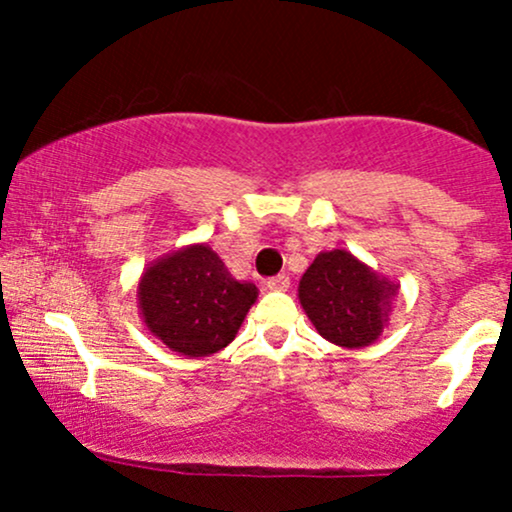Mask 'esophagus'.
I'll return each mask as SVG.
<instances>
[{"instance_id": "34e87169", "label": "esophagus", "mask_w": 512, "mask_h": 512, "mask_svg": "<svg viewBox=\"0 0 512 512\" xmlns=\"http://www.w3.org/2000/svg\"><path fill=\"white\" fill-rule=\"evenodd\" d=\"M291 286V279H289V274H276V276H272V279L267 281V289L269 291H286Z\"/></svg>"}]
</instances>
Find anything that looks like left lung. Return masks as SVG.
Returning a JSON list of instances; mask_svg holds the SVG:
<instances>
[{
	"mask_svg": "<svg viewBox=\"0 0 512 512\" xmlns=\"http://www.w3.org/2000/svg\"><path fill=\"white\" fill-rule=\"evenodd\" d=\"M399 286L349 250H325L298 281V301L320 337L342 349L378 342Z\"/></svg>",
	"mask_w": 512,
	"mask_h": 512,
	"instance_id": "left-lung-1",
	"label": "left lung"
}]
</instances>
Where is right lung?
<instances>
[{"label": "right lung", "instance_id": "1", "mask_svg": "<svg viewBox=\"0 0 512 512\" xmlns=\"http://www.w3.org/2000/svg\"><path fill=\"white\" fill-rule=\"evenodd\" d=\"M257 293L250 281L233 279L207 243H192L144 269L137 303L146 330L170 351L202 358L236 339Z\"/></svg>", "mask_w": 512, "mask_h": 512}]
</instances>
